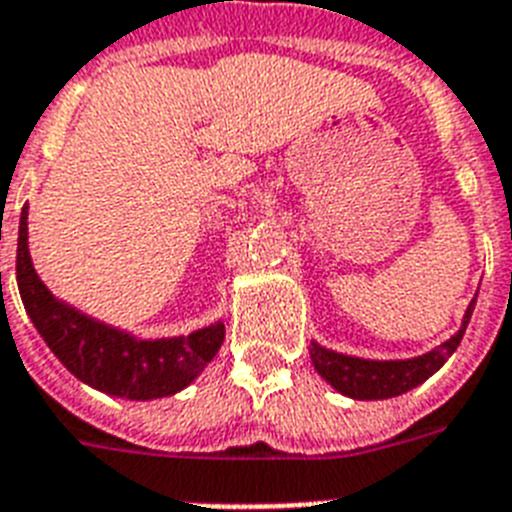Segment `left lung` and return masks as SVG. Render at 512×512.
<instances>
[{"label":"left lung","instance_id":"left-lung-1","mask_svg":"<svg viewBox=\"0 0 512 512\" xmlns=\"http://www.w3.org/2000/svg\"><path fill=\"white\" fill-rule=\"evenodd\" d=\"M473 305L476 299H471V305L463 315V326L455 336H450L447 342L439 344L436 350L426 352V355L410 357V360H363V357L342 355V352L326 350L318 342L310 347V360H313L315 371L326 378L328 384L334 386L336 392H342L344 397L352 400H389L397 394H405L423 384L426 378L434 376L452 352L458 350L460 339L465 334V326L471 321Z\"/></svg>","mask_w":512,"mask_h":512}]
</instances>
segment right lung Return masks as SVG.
<instances>
[{
  "instance_id": "add662e5",
  "label": "right lung",
  "mask_w": 512,
  "mask_h": 512,
  "mask_svg": "<svg viewBox=\"0 0 512 512\" xmlns=\"http://www.w3.org/2000/svg\"><path fill=\"white\" fill-rule=\"evenodd\" d=\"M18 289L33 326L65 368L83 384L126 400H157L189 386L218 355L226 326L199 328L189 336L136 339L65 305L36 276L28 252V207L18 228Z\"/></svg>"
}]
</instances>
